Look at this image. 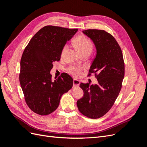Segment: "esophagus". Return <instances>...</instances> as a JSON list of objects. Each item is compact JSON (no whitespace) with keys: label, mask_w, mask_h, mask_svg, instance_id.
I'll use <instances>...</instances> for the list:
<instances>
[{"label":"esophagus","mask_w":147,"mask_h":147,"mask_svg":"<svg viewBox=\"0 0 147 147\" xmlns=\"http://www.w3.org/2000/svg\"><path fill=\"white\" fill-rule=\"evenodd\" d=\"M73 84H74V87L76 88V87H78L79 84H80V82L77 79H74L73 81Z\"/></svg>","instance_id":"1"}]
</instances>
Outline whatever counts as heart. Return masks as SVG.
I'll return each mask as SVG.
<instances>
[{
  "label": "heart",
  "mask_w": 147,
  "mask_h": 147,
  "mask_svg": "<svg viewBox=\"0 0 147 147\" xmlns=\"http://www.w3.org/2000/svg\"><path fill=\"white\" fill-rule=\"evenodd\" d=\"M74 45L77 48L78 52L82 56V55H90L94 48V45L90 39L83 36V35H80L75 39L74 42ZM67 45H65L61 51V55H63L65 52L67 50ZM70 73L74 75H78L80 72V69L72 67L69 69Z\"/></svg>",
  "instance_id": "b5f03b06"
}]
</instances>
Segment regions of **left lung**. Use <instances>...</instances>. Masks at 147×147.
<instances>
[{
	"instance_id": "obj_1",
	"label": "left lung",
	"mask_w": 147,
	"mask_h": 147,
	"mask_svg": "<svg viewBox=\"0 0 147 147\" xmlns=\"http://www.w3.org/2000/svg\"><path fill=\"white\" fill-rule=\"evenodd\" d=\"M83 33L92 40L96 48L88 76L94 74L98 83H80L84 94L77 105L84 116L96 119L109 112L118 96L124 77V63L121 48L110 34L98 29L83 30Z\"/></svg>"
}]
</instances>
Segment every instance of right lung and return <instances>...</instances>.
Wrapping results in <instances>:
<instances>
[{
    "instance_id": "add662e5",
    "label": "right lung",
    "mask_w": 147,
    "mask_h": 147,
    "mask_svg": "<svg viewBox=\"0 0 147 147\" xmlns=\"http://www.w3.org/2000/svg\"><path fill=\"white\" fill-rule=\"evenodd\" d=\"M77 30L46 26L25 48L21 59L20 82L26 104L34 113H51L58 107L61 96L72 88L73 79L69 75L63 73L53 81L50 70L53 63L60 60L67 42Z\"/></svg>"
}]
</instances>
